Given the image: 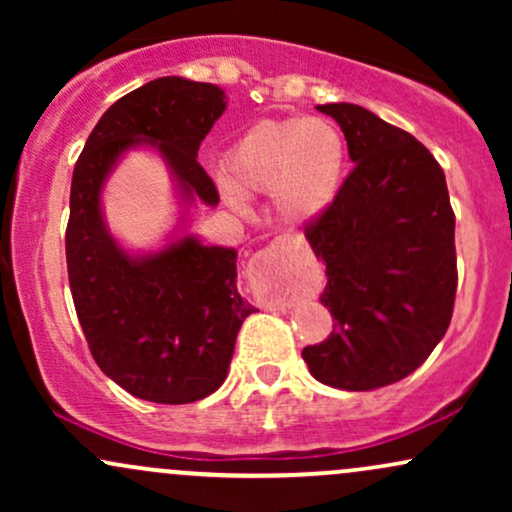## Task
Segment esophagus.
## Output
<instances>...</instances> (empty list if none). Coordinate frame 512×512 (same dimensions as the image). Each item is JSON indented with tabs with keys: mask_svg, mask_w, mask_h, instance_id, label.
<instances>
[{
	"mask_svg": "<svg viewBox=\"0 0 512 512\" xmlns=\"http://www.w3.org/2000/svg\"><path fill=\"white\" fill-rule=\"evenodd\" d=\"M293 248V240L286 238V236H279L274 238L272 243L267 245L262 252H257L255 260H252V274L255 276H264L272 272L274 267H279L281 262H284V257L289 255V250ZM269 308H286L284 301H274L269 303Z\"/></svg>",
	"mask_w": 512,
	"mask_h": 512,
	"instance_id": "34e87169",
	"label": "esophagus"
}]
</instances>
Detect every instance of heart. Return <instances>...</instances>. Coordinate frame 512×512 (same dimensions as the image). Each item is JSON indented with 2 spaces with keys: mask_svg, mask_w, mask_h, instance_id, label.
I'll list each match as a JSON object with an SVG mask.
<instances>
[{
  "mask_svg": "<svg viewBox=\"0 0 512 512\" xmlns=\"http://www.w3.org/2000/svg\"><path fill=\"white\" fill-rule=\"evenodd\" d=\"M346 139L327 117L264 120L245 129L226 156L221 192L245 209V197H272L291 223L320 219L346 178Z\"/></svg>",
  "mask_w": 512,
  "mask_h": 512,
  "instance_id": "1",
  "label": "heart"
}]
</instances>
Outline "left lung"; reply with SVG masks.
<instances>
[{
  "instance_id": "obj_1",
  "label": "left lung",
  "mask_w": 512,
  "mask_h": 512,
  "mask_svg": "<svg viewBox=\"0 0 512 512\" xmlns=\"http://www.w3.org/2000/svg\"><path fill=\"white\" fill-rule=\"evenodd\" d=\"M317 110L342 127L351 163L337 202L305 228L337 325L305 346L310 375L368 392L414 373L445 337L457 291L455 214L424 144L354 103Z\"/></svg>"
}]
</instances>
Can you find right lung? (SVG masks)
Masks as SVG:
<instances>
[{
    "instance_id": "right-lung-1",
    "label": "right lung",
    "mask_w": 512,
    "mask_h": 512,
    "mask_svg": "<svg viewBox=\"0 0 512 512\" xmlns=\"http://www.w3.org/2000/svg\"><path fill=\"white\" fill-rule=\"evenodd\" d=\"M223 110V88L161 76L105 110L74 168L64 243L76 315L103 373L146 402L190 404L219 390L255 313L236 286L238 252L187 228L192 204H219L197 151ZM134 148L164 158L179 197L181 221L158 251L122 249L104 223L102 187Z\"/></svg>"
}]
</instances>
